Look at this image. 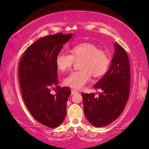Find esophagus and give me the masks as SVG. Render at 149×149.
Here are the masks:
<instances>
[{"instance_id": "obj_1", "label": "esophagus", "mask_w": 149, "mask_h": 149, "mask_svg": "<svg viewBox=\"0 0 149 149\" xmlns=\"http://www.w3.org/2000/svg\"><path fill=\"white\" fill-rule=\"evenodd\" d=\"M77 91H76V90H74V89H71V95H73L74 94V93H77Z\"/></svg>"}]
</instances>
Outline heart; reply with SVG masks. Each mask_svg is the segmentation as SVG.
<instances>
[{"label":"heart","mask_w":149,"mask_h":149,"mask_svg":"<svg viewBox=\"0 0 149 149\" xmlns=\"http://www.w3.org/2000/svg\"><path fill=\"white\" fill-rule=\"evenodd\" d=\"M71 55L60 53L56 58L59 70L66 71L72 66L74 61H81L80 71H74L64 79L67 86L80 89L90 80L91 74L94 77L102 75L109 64V58L104 51L89 42L77 45L70 49Z\"/></svg>","instance_id":"obj_1"}]
</instances>
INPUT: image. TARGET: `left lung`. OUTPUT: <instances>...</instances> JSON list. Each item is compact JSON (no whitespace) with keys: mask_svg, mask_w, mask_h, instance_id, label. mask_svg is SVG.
Segmentation results:
<instances>
[{"mask_svg":"<svg viewBox=\"0 0 149 149\" xmlns=\"http://www.w3.org/2000/svg\"><path fill=\"white\" fill-rule=\"evenodd\" d=\"M115 53L107 72L94 85L95 90L102 92L81 93L83 110L91 125L100 127L109 125L119 117L127 102L130 93V68L125 51L117 42Z\"/></svg>","mask_w":149,"mask_h":149,"instance_id":"1","label":"left lung"}]
</instances>
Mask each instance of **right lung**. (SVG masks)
Segmentation results:
<instances>
[{
	"label": "right lung",
	"instance_id": "1",
	"mask_svg": "<svg viewBox=\"0 0 149 149\" xmlns=\"http://www.w3.org/2000/svg\"><path fill=\"white\" fill-rule=\"evenodd\" d=\"M73 34L58 33L40 38L31 45L19 64V81L24 103L36 121L48 127L61 125L66 115L68 87H57L56 94L50 87L57 86L56 58L63 45Z\"/></svg>",
	"mask_w": 149,
	"mask_h": 149
}]
</instances>
